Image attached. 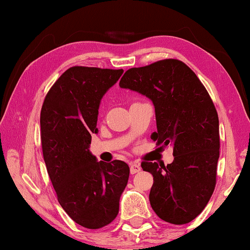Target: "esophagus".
Here are the masks:
<instances>
[{
  "label": "esophagus",
  "mask_w": 250,
  "mask_h": 250,
  "mask_svg": "<svg viewBox=\"0 0 250 250\" xmlns=\"http://www.w3.org/2000/svg\"><path fill=\"white\" fill-rule=\"evenodd\" d=\"M129 169H131L132 174H135L141 170V165H140L138 162H133L131 163V165H129Z\"/></svg>",
  "instance_id": "34e87169"
}]
</instances>
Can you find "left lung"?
I'll list each match as a JSON object with an SVG mask.
<instances>
[{
	"mask_svg": "<svg viewBox=\"0 0 250 250\" xmlns=\"http://www.w3.org/2000/svg\"><path fill=\"white\" fill-rule=\"evenodd\" d=\"M122 88L152 101L157 131L151 140L173 148L172 164H141L151 173L149 200L163 221L187 224L207 206L216 183L220 127L213 101L197 75L175 59L131 68L119 82Z\"/></svg>",
	"mask_w": 250,
	"mask_h": 250,
	"instance_id": "8db88e82",
	"label": "left lung"
}]
</instances>
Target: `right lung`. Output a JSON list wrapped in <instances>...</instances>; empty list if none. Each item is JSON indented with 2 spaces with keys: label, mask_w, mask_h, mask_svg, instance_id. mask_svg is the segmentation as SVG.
<instances>
[{
  "label": "right lung",
  "mask_w": 250,
  "mask_h": 250,
  "mask_svg": "<svg viewBox=\"0 0 250 250\" xmlns=\"http://www.w3.org/2000/svg\"><path fill=\"white\" fill-rule=\"evenodd\" d=\"M123 73L71 67L51 87L41 110L43 157L58 201L71 220L93 230L117 216L129 176L126 163L98 162L90 151L101 99Z\"/></svg>",
  "instance_id": "right-lung-1"
}]
</instances>
